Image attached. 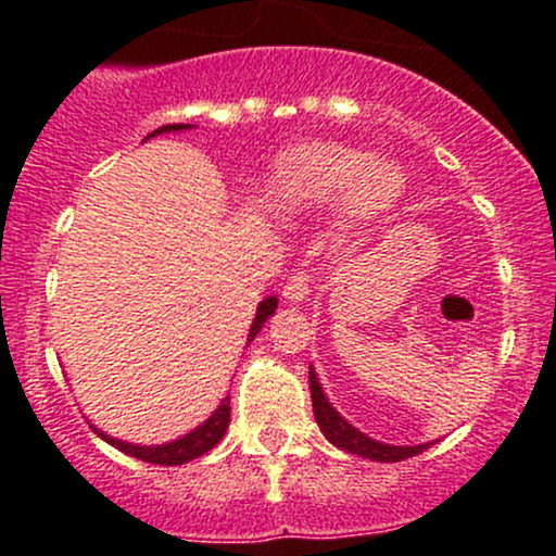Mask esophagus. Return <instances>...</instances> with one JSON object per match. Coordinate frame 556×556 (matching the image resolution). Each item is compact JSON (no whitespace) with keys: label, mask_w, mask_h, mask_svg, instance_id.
Returning <instances> with one entry per match:
<instances>
[{"label":"esophagus","mask_w":556,"mask_h":556,"mask_svg":"<svg viewBox=\"0 0 556 556\" xmlns=\"http://www.w3.org/2000/svg\"><path fill=\"white\" fill-rule=\"evenodd\" d=\"M282 295H285V301H288V304H306V301H309V295H312V290H309V279H306V274H293V277L288 279V285H285L282 288Z\"/></svg>","instance_id":"1"}]
</instances>
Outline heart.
Wrapping results in <instances>:
<instances>
[{
    "mask_svg": "<svg viewBox=\"0 0 556 556\" xmlns=\"http://www.w3.org/2000/svg\"><path fill=\"white\" fill-rule=\"evenodd\" d=\"M403 193V174L387 159L346 142L314 139L295 144L277 159L266 199L279 215L317 210L341 201L352 223H368L395 206Z\"/></svg>",
    "mask_w": 556,
    "mask_h": 556,
    "instance_id": "heart-1",
    "label": "heart"
}]
</instances>
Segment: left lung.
I'll return each mask as SVG.
<instances>
[{"mask_svg": "<svg viewBox=\"0 0 556 556\" xmlns=\"http://www.w3.org/2000/svg\"><path fill=\"white\" fill-rule=\"evenodd\" d=\"M309 390H312L314 419H317L325 439H328L333 446H339V450L357 454V457L374 459V463H401V459L414 457V454L425 452L430 444H433V441H428V444H417V446H395V444H382V441L361 433L355 425H350L339 412H336L333 403H330L328 395L323 392V384H319L317 371H314L312 366H309Z\"/></svg>", "mask_w": 556, "mask_h": 556, "instance_id": "1", "label": "left lung"}]
</instances>
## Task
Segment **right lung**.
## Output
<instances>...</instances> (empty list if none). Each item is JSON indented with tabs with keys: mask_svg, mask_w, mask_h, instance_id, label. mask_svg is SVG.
Segmentation results:
<instances>
[{
	"mask_svg": "<svg viewBox=\"0 0 556 556\" xmlns=\"http://www.w3.org/2000/svg\"><path fill=\"white\" fill-rule=\"evenodd\" d=\"M190 123H172V126H161L155 128L153 134H148L144 139L150 137H159V134H174V131H190ZM277 295H268V299H263L261 304H257V312H255V319H252L250 325V333H247V344H250L252 339H255L257 333H261L263 323H266L268 317H271L274 312H277ZM228 425H231V397H223L220 406L215 408V412L210 414V417L204 419L201 425H195L190 433L179 435V439L174 441H166V444H153V446H142V444H128V441H121V439H112V435H106L104 430H99L97 425H91L93 430H97L99 435L106 441V444H112L115 450L131 454V457L137 459H144V463H153V465H185L190 463V459L201 457V454H206L210 450H215L217 444H220V439L226 435Z\"/></svg>",
	"mask_w": 556,
	"mask_h": 556,
	"instance_id": "obj_1",
	"label": "right lung"
}]
</instances>
